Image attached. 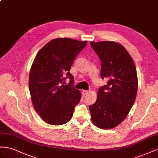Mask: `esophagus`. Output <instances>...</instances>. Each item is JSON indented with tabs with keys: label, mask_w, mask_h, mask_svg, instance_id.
I'll use <instances>...</instances> for the list:
<instances>
[{
	"label": "esophagus",
	"mask_w": 158,
	"mask_h": 158,
	"mask_svg": "<svg viewBox=\"0 0 158 158\" xmlns=\"http://www.w3.org/2000/svg\"><path fill=\"white\" fill-rule=\"evenodd\" d=\"M88 93H89V91H86V90H83L82 91L83 95H85V94H87Z\"/></svg>",
	"instance_id": "obj_1"
}]
</instances>
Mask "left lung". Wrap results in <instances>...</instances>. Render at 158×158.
I'll return each instance as SVG.
<instances>
[{
  "label": "left lung",
  "mask_w": 158,
  "mask_h": 158,
  "mask_svg": "<svg viewBox=\"0 0 158 158\" xmlns=\"http://www.w3.org/2000/svg\"><path fill=\"white\" fill-rule=\"evenodd\" d=\"M91 46L101 61V78L109 80L98 89L96 102L89 106L91 120L100 128H113L127 118L136 100V66L127 49L118 43L91 42Z\"/></svg>",
  "instance_id": "left-lung-1"
}]
</instances>
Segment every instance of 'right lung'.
Here are the masks:
<instances>
[{
	"instance_id": "1",
	"label": "right lung",
	"mask_w": 158,
	"mask_h": 158,
	"mask_svg": "<svg viewBox=\"0 0 158 158\" xmlns=\"http://www.w3.org/2000/svg\"><path fill=\"white\" fill-rule=\"evenodd\" d=\"M87 44L68 38H56L45 45L35 57L29 75L30 93L34 109L48 124H64L72 118L81 94L73 87L70 69ZM67 77L70 81L64 85Z\"/></svg>"
}]
</instances>
